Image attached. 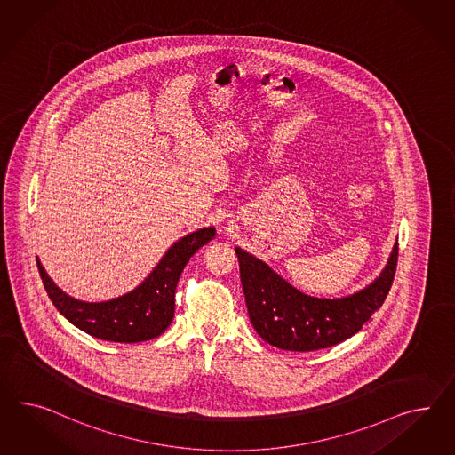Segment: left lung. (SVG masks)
<instances>
[{
	"mask_svg": "<svg viewBox=\"0 0 455 455\" xmlns=\"http://www.w3.org/2000/svg\"><path fill=\"white\" fill-rule=\"evenodd\" d=\"M248 316L261 339L284 351H316L356 334L393 286L399 245L381 276L356 295L321 299L298 291L267 263L235 248Z\"/></svg>",
	"mask_w": 455,
	"mask_h": 455,
	"instance_id": "8db88e82",
	"label": "left lung"
}]
</instances>
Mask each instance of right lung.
Wrapping results in <instances>:
<instances>
[{"label": "right lung", "mask_w": 455, "mask_h": 455, "mask_svg": "<svg viewBox=\"0 0 455 455\" xmlns=\"http://www.w3.org/2000/svg\"><path fill=\"white\" fill-rule=\"evenodd\" d=\"M215 236V228H202L180 238L134 291L106 303H84L64 295L37 261V270L52 305L76 328L114 343H140L160 336L172 323L175 286L187 261Z\"/></svg>", "instance_id": "1"}]
</instances>
